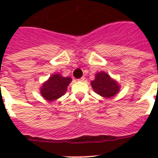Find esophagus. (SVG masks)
I'll return each mask as SVG.
<instances>
[{
    "instance_id": "34e87169",
    "label": "esophagus",
    "mask_w": 158,
    "mask_h": 158,
    "mask_svg": "<svg viewBox=\"0 0 158 158\" xmlns=\"http://www.w3.org/2000/svg\"><path fill=\"white\" fill-rule=\"evenodd\" d=\"M85 80V77H81L80 79H78L77 81H83Z\"/></svg>"
}]
</instances>
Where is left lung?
Returning a JSON list of instances; mask_svg holds the SVG:
<instances>
[{
    "instance_id": "left-lung-1",
    "label": "left lung",
    "mask_w": 158,
    "mask_h": 158,
    "mask_svg": "<svg viewBox=\"0 0 158 158\" xmlns=\"http://www.w3.org/2000/svg\"><path fill=\"white\" fill-rule=\"evenodd\" d=\"M91 85L95 93L107 98L114 96L119 90L117 82L112 80L109 75L104 72L96 74V78L91 82Z\"/></svg>"
}]
</instances>
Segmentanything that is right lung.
Listing matches in <instances>:
<instances>
[{"instance_id":"add662e5","label":"right lung","mask_w":158,"mask_h":158,"mask_svg":"<svg viewBox=\"0 0 158 158\" xmlns=\"http://www.w3.org/2000/svg\"><path fill=\"white\" fill-rule=\"evenodd\" d=\"M71 81L70 77H64L59 74L52 75L42 86L40 89L42 96L50 101L60 98L66 93Z\"/></svg>"}]
</instances>
